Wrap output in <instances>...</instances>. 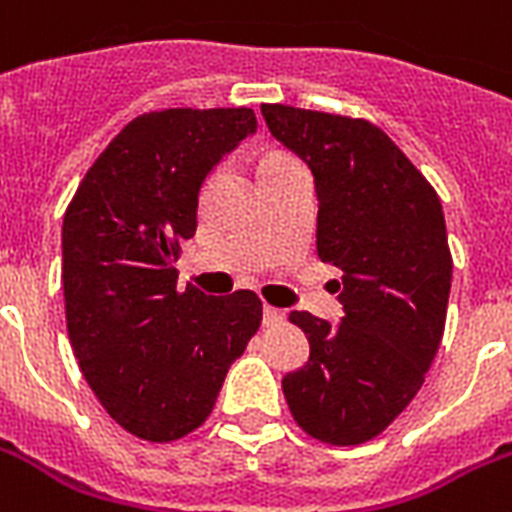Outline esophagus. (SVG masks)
I'll return each instance as SVG.
<instances>
[{"instance_id": "obj_1", "label": "esophagus", "mask_w": 512, "mask_h": 512, "mask_svg": "<svg viewBox=\"0 0 512 512\" xmlns=\"http://www.w3.org/2000/svg\"><path fill=\"white\" fill-rule=\"evenodd\" d=\"M284 318H286L284 310H278V307H270V305L263 307V323H265V326H278V323H284Z\"/></svg>"}]
</instances>
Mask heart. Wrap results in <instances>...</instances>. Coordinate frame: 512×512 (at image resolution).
Segmentation results:
<instances>
[{
    "label": "heart",
    "mask_w": 512,
    "mask_h": 512,
    "mask_svg": "<svg viewBox=\"0 0 512 512\" xmlns=\"http://www.w3.org/2000/svg\"><path fill=\"white\" fill-rule=\"evenodd\" d=\"M281 160H289V157H281V155H270L268 160H265V165H268V162H281Z\"/></svg>",
    "instance_id": "heart-1"
}]
</instances>
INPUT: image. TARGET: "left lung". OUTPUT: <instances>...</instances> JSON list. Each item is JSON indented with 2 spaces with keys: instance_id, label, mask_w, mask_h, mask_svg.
Listing matches in <instances>:
<instances>
[{
  "instance_id": "8db88e82",
  "label": "left lung",
  "mask_w": 512,
  "mask_h": 512,
  "mask_svg": "<svg viewBox=\"0 0 512 512\" xmlns=\"http://www.w3.org/2000/svg\"><path fill=\"white\" fill-rule=\"evenodd\" d=\"M270 136L305 162L318 197V257L344 270V318L289 315L310 357L286 373V405L310 436L363 444L410 405L447 318L452 257L442 202L368 120L263 105Z\"/></svg>"
}]
</instances>
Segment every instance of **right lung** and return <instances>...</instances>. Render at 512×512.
Masks as SVG:
<instances>
[{"label":"right lung","instance_id":"obj_1","mask_svg":"<svg viewBox=\"0 0 512 512\" xmlns=\"http://www.w3.org/2000/svg\"><path fill=\"white\" fill-rule=\"evenodd\" d=\"M255 131L247 107L139 115L91 165L62 220L70 344L112 421L139 439L173 442L202 426L263 321L255 292H178L173 268L197 231L207 176Z\"/></svg>","mask_w":512,"mask_h":512}]
</instances>
